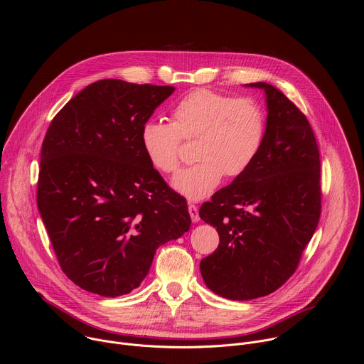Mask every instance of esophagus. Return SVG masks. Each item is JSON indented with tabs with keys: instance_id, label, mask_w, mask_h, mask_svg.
Returning <instances> with one entry per match:
<instances>
[{
	"instance_id": "obj_1",
	"label": "esophagus",
	"mask_w": 364,
	"mask_h": 364,
	"mask_svg": "<svg viewBox=\"0 0 364 364\" xmlns=\"http://www.w3.org/2000/svg\"><path fill=\"white\" fill-rule=\"evenodd\" d=\"M188 213H190V218H191V222H193V223H197V222L200 220L197 205H194V204H188Z\"/></svg>"
}]
</instances>
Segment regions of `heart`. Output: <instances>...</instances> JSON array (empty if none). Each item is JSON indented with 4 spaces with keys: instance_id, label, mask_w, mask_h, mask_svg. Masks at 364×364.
Masks as SVG:
<instances>
[{
    "instance_id": "1",
    "label": "heart",
    "mask_w": 364,
    "mask_h": 364,
    "mask_svg": "<svg viewBox=\"0 0 364 364\" xmlns=\"http://www.w3.org/2000/svg\"><path fill=\"white\" fill-rule=\"evenodd\" d=\"M267 134L264 108L252 97L194 89L171 109V124L146 121L139 134L149 164L163 174L180 167L181 138L196 139L197 164L183 170L173 187L188 200L209 197L226 177L242 176L257 159Z\"/></svg>"
}]
</instances>
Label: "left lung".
Masks as SVG:
<instances>
[{
  "label": "left lung",
  "instance_id": "obj_1",
  "mask_svg": "<svg viewBox=\"0 0 364 364\" xmlns=\"http://www.w3.org/2000/svg\"><path fill=\"white\" fill-rule=\"evenodd\" d=\"M265 92L267 134L255 163L200 207L220 243L201 259L215 294L247 301L265 296L295 272L321 213L320 151L305 115L277 87Z\"/></svg>",
  "mask_w": 364,
  "mask_h": 364
}]
</instances>
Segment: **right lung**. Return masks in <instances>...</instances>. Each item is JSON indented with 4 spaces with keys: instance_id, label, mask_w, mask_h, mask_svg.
I'll return each mask as SVG.
<instances>
[{
    "instance_id": "obj_1",
    "label": "right lung",
    "mask_w": 364,
    "mask_h": 364,
    "mask_svg": "<svg viewBox=\"0 0 364 364\" xmlns=\"http://www.w3.org/2000/svg\"><path fill=\"white\" fill-rule=\"evenodd\" d=\"M173 86L103 79L72 97L41 146L37 205L62 271L102 296L138 288L159 246L191 225L141 146V128Z\"/></svg>"
}]
</instances>
